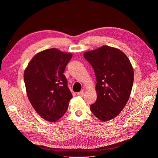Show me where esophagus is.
<instances>
[{"label":"esophagus","mask_w":158,"mask_h":158,"mask_svg":"<svg viewBox=\"0 0 158 158\" xmlns=\"http://www.w3.org/2000/svg\"><path fill=\"white\" fill-rule=\"evenodd\" d=\"M77 95L79 96H83L84 95V90H82L81 91H80L79 92L77 93Z\"/></svg>","instance_id":"34e87169"}]
</instances>
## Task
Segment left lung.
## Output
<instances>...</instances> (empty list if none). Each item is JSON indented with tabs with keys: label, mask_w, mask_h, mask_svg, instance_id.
Instances as JSON below:
<instances>
[{
	"label": "left lung",
	"mask_w": 158,
	"mask_h": 158,
	"mask_svg": "<svg viewBox=\"0 0 158 158\" xmlns=\"http://www.w3.org/2000/svg\"><path fill=\"white\" fill-rule=\"evenodd\" d=\"M84 57L96 77V102L92 113L102 121L118 115L126 105L133 83V69L129 58L120 50L104 45L85 52Z\"/></svg>",
	"instance_id": "1"
}]
</instances>
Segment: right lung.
<instances>
[{
    "label": "right lung",
    "mask_w": 158,
    "mask_h": 158,
    "mask_svg": "<svg viewBox=\"0 0 158 158\" xmlns=\"http://www.w3.org/2000/svg\"><path fill=\"white\" fill-rule=\"evenodd\" d=\"M72 55L56 49L35 55L24 72L29 101L42 118L56 122L65 114L72 94L64 70Z\"/></svg>",
    "instance_id": "obj_1"
}]
</instances>
